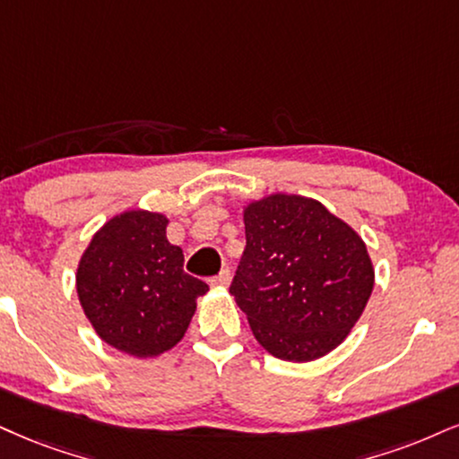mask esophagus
<instances>
[{"instance_id": "obj_1", "label": "esophagus", "mask_w": 459, "mask_h": 459, "mask_svg": "<svg viewBox=\"0 0 459 459\" xmlns=\"http://www.w3.org/2000/svg\"><path fill=\"white\" fill-rule=\"evenodd\" d=\"M230 281H231L230 268H223L217 276H214V279H211V285H212V287H228Z\"/></svg>"}]
</instances>
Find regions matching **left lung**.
I'll list each match as a JSON object with an SVG mask.
<instances>
[{
    "label": "left lung",
    "mask_w": 459,
    "mask_h": 459,
    "mask_svg": "<svg viewBox=\"0 0 459 459\" xmlns=\"http://www.w3.org/2000/svg\"><path fill=\"white\" fill-rule=\"evenodd\" d=\"M247 247L230 293L253 336L287 361L324 358L375 287L364 240L321 202L273 194L245 206Z\"/></svg>",
    "instance_id": "8db88e82"
}]
</instances>
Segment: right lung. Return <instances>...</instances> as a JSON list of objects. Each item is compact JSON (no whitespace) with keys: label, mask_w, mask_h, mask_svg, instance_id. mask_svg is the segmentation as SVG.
Wrapping results in <instances>:
<instances>
[{"label":"right lung","mask_w":459,"mask_h":459,"mask_svg":"<svg viewBox=\"0 0 459 459\" xmlns=\"http://www.w3.org/2000/svg\"><path fill=\"white\" fill-rule=\"evenodd\" d=\"M160 212L126 211L89 242L76 270L81 307L98 336L134 358L166 353L185 336L208 285L183 270Z\"/></svg>","instance_id":"obj_1"}]
</instances>
